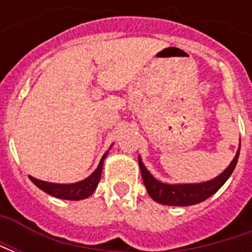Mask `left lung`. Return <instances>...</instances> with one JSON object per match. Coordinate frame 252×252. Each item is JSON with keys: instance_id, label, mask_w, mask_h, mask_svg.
<instances>
[{"instance_id": "left-lung-1", "label": "left lung", "mask_w": 252, "mask_h": 252, "mask_svg": "<svg viewBox=\"0 0 252 252\" xmlns=\"http://www.w3.org/2000/svg\"><path fill=\"white\" fill-rule=\"evenodd\" d=\"M239 153H240V143H239L235 158L221 174L215 177L213 180L198 182V184H166V182L157 180L144 166L140 155H139V167H140L143 182L147 189V193L154 201H157L162 205L190 206L209 198L227 182L236 167Z\"/></svg>"}]
</instances>
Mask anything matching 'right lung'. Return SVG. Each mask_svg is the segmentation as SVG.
Instances as JSON below:
<instances>
[{
  "instance_id": "add662e5",
  "label": "right lung",
  "mask_w": 252,
  "mask_h": 252,
  "mask_svg": "<svg viewBox=\"0 0 252 252\" xmlns=\"http://www.w3.org/2000/svg\"><path fill=\"white\" fill-rule=\"evenodd\" d=\"M113 146V144H112ZM110 146V147H112ZM109 147V150H110ZM109 151L104 154V157L99 160L97 169L94 170L92 174L89 175L88 178L79 181V182H74V184H55V182H46V181L36 180L33 177L30 175V180L35 184L39 189L46 191L47 194L57 197V198H62V200H85L90 195L93 194L94 190L97 189L98 182L101 180V174H102V166H104L105 158L108 157Z\"/></svg>"
}]
</instances>
